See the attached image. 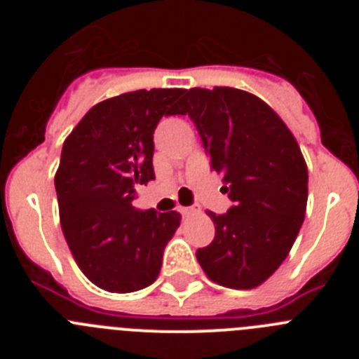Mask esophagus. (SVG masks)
<instances>
[{
    "label": "esophagus",
    "mask_w": 359,
    "mask_h": 359,
    "mask_svg": "<svg viewBox=\"0 0 359 359\" xmlns=\"http://www.w3.org/2000/svg\"><path fill=\"white\" fill-rule=\"evenodd\" d=\"M177 212L183 215V217H189V215H194L199 212V205H192V207H177Z\"/></svg>",
    "instance_id": "1"
}]
</instances>
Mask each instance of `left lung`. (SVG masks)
<instances>
[{"label": "left lung", "instance_id": "left-lung-1", "mask_svg": "<svg viewBox=\"0 0 359 359\" xmlns=\"http://www.w3.org/2000/svg\"><path fill=\"white\" fill-rule=\"evenodd\" d=\"M174 115L194 122L212 169L223 176L226 214L207 212L215 237L196 252L208 278L252 290L277 271L302 226L307 167L271 107L236 88L185 91Z\"/></svg>", "mask_w": 359, "mask_h": 359}]
</instances>
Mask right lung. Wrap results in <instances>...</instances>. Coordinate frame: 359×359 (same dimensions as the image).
<instances>
[{
  "mask_svg": "<svg viewBox=\"0 0 359 359\" xmlns=\"http://www.w3.org/2000/svg\"><path fill=\"white\" fill-rule=\"evenodd\" d=\"M183 90H138L107 98L66 138L55 174L62 233L95 286L131 293L156 280L182 215L133 207L154 180L152 135Z\"/></svg>",
  "mask_w": 359,
  "mask_h": 359,
  "instance_id": "obj_1",
  "label": "right lung"
}]
</instances>
